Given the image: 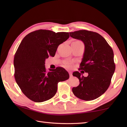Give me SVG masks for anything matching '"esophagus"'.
Listing matches in <instances>:
<instances>
[{
  "mask_svg": "<svg viewBox=\"0 0 127 127\" xmlns=\"http://www.w3.org/2000/svg\"><path fill=\"white\" fill-rule=\"evenodd\" d=\"M69 75H70V77H71L72 76V72H69Z\"/></svg>",
  "mask_w": 127,
  "mask_h": 127,
  "instance_id": "esophagus-1",
  "label": "esophagus"
}]
</instances>
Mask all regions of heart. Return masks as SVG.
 <instances>
[{"label": "heart", "mask_w": 127, "mask_h": 127, "mask_svg": "<svg viewBox=\"0 0 127 127\" xmlns=\"http://www.w3.org/2000/svg\"><path fill=\"white\" fill-rule=\"evenodd\" d=\"M66 65L67 66H69V64H66Z\"/></svg>", "instance_id": "obj_1"}]
</instances>
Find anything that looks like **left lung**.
Wrapping results in <instances>:
<instances>
[{
  "instance_id": "8db88e82",
  "label": "left lung",
  "mask_w": 127,
  "mask_h": 127,
  "mask_svg": "<svg viewBox=\"0 0 127 127\" xmlns=\"http://www.w3.org/2000/svg\"><path fill=\"white\" fill-rule=\"evenodd\" d=\"M69 33L72 38L84 43L85 52L80 69L88 74L84 77L79 71L73 72L80 84L72 88V92L80 99L92 100L103 94L110 86L115 70L114 52L106 40L96 32L80 30Z\"/></svg>"
}]
</instances>
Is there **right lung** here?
<instances>
[{"instance_id": "right-lung-1", "label": "right lung", "mask_w": 127, "mask_h": 127, "mask_svg": "<svg viewBox=\"0 0 127 127\" xmlns=\"http://www.w3.org/2000/svg\"><path fill=\"white\" fill-rule=\"evenodd\" d=\"M67 32L55 33L39 29L24 37L14 56L15 79L23 93L34 102L52 98L57 91L58 83L69 78L63 68L47 71L45 59L54 57L58 46L69 37Z\"/></svg>"}]
</instances>
